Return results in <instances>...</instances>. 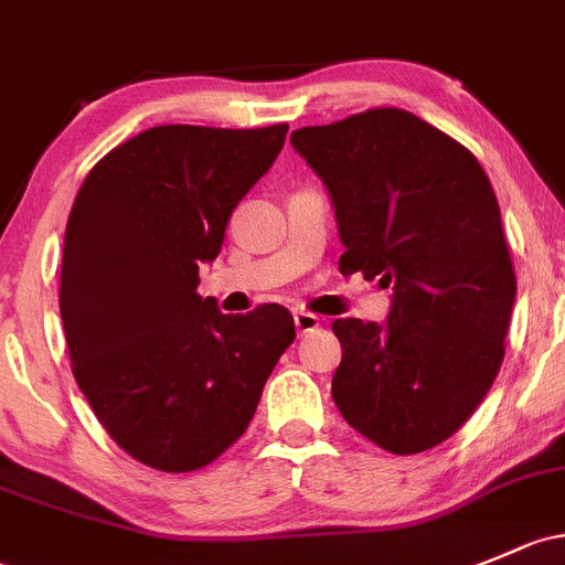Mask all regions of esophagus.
<instances>
[{"label": "esophagus", "instance_id": "34e87169", "mask_svg": "<svg viewBox=\"0 0 565 565\" xmlns=\"http://www.w3.org/2000/svg\"><path fill=\"white\" fill-rule=\"evenodd\" d=\"M317 328H319L317 313H308V311L295 313V330H298V335H306V332H313Z\"/></svg>", "mask_w": 565, "mask_h": 565}]
</instances>
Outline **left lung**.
Here are the masks:
<instances>
[{
  "label": "left lung",
  "instance_id": "1",
  "mask_svg": "<svg viewBox=\"0 0 565 565\" xmlns=\"http://www.w3.org/2000/svg\"><path fill=\"white\" fill-rule=\"evenodd\" d=\"M289 140L330 192L343 276L392 287L384 324L332 322L343 349L332 401L392 455L438 447L495 382L518 295L490 178L466 146L397 108Z\"/></svg>",
  "mask_w": 565,
  "mask_h": 565
}]
</instances>
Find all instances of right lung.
Instances as JSON below:
<instances>
[{"mask_svg": "<svg viewBox=\"0 0 565 565\" xmlns=\"http://www.w3.org/2000/svg\"><path fill=\"white\" fill-rule=\"evenodd\" d=\"M287 129L151 127L94 164L70 211L58 311L75 382L113 441L157 471L233 447L295 341L284 306L230 317L198 295Z\"/></svg>", "mask_w": 565, "mask_h": 565, "instance_id": "right-lung-1", "label": "right lung"}]
</instances>
